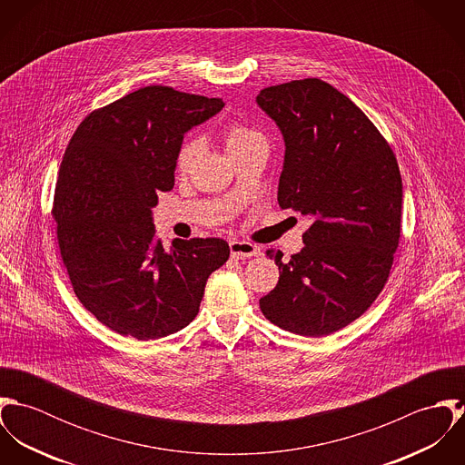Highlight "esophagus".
<instances>
[{
    "label": "esophagus",
    "mask_w": 465,
    "mask_h": 465,
    "mask_svg": "<svg viewBox=\"0 0 465 465\" xmlns=\"http://www.w3.org/2000/svg\"><path fill=\"white\" fill-rule=\"evenodd\" d=\"M231 249V256L234 260H249V258H256L262 254L260 247H256L251 242H242V240H234L229 243Z\"/></svg>",
    "instance_id": "34e87169"
}]
</instances>
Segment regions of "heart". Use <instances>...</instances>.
<instances>
[{"label": "heart", "mask_w": 465, "mask_h": 465, "mask_svg": "<svg viewBox=\"0 0 465 465\" xmlns=\"http://www.w3.org/2000/svg\"><path fill=\"white\" fill-rule=\"evenodd\" d=\"M223 139H225V146L229 150V153L232 155L234 152L249 146V144H254V143H260V141H265L263 134L249 125H243V124H231L225 131H223ZM197 152H199V141L195 137H186L177 153H175V170L179 173H184L190 170L192 163L195 161L197 157Z\"/></svg>", "instance_id": "1"}]
</instances>
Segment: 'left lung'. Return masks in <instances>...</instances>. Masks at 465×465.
Here are the masks:
<instances>
[{"mask_svg": "<svg viewBox=\"0 0 465 465\" xmlns=\"http://www.w3.org/2000/svg\"><path fill=\"white\" fill-rule=\"evenodd\" d=\"M258 105L284 137L277 202L313 216L304 249L279 266L260 299L266 319L326 336L361 317L389 281L401 236L402 183L387 139L345 94L319 78L265 87Z\"/></svg>", "mask_w": 465, "mask_h": 465, "instance_id": "8db88e82", "label": "left lung"}]
</instances>
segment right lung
Masks as SVG:
<instances>
[{
	"mask_svg": "<svg viewBox=\"0 0 465 465\" xmlns=\"http://www.w3.org/2000/svg\"><path fill=\"white\" fill-rule=\"evenodd\" d=\"M222 107L148 85L87 114L69 139L52 209L61 258L78 301L113 331L155 340L186 328L229 260L220 238L177 240L168 252L152 222L184 134Z\"/></svg>",
	"mask_w": 465,
	"mask_h": 465,
	"instance_id": "add662e5",
	"label": "right lung"
}]
</instances>
